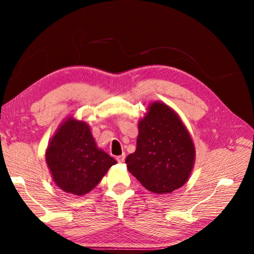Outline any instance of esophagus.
<instances>
[{
  "mask_svg": "<svg viewBox=\"0 0 254 254\" xmlns=\"http://www.w3.org/2000/svg\"><path fill=\"white\" fill-rule=\"evenodd\" d=\"M125 159H126V154H122V155L116 156V161H117L118 163H124Z\"/></svg>",
  "mask_w": 254,
  "mask_h": 254,
  "instance_id": "obj_1",
  "label": "esophagus"
}]
</instances>
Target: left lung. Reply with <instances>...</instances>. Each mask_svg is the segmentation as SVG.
Wrapping results in <instances>:
<instances>
[{
  "label": "left lung",
  "instance_id": "obj_1",
  "mask_svg": "<svg viewBox=\"0 0 254 254\" xmlns=\"http://www.w3.org/2000/svg\"><path fill=\"white\" fill-rule=\"evenodd\" d=\"M137 149L126 164L146 190L170 193L188 181L194 147L178 115L163 103H153L139 123Z\"/></svg>",
  "mask_w": 254,
  "mask_h": 254
}]
</instances>
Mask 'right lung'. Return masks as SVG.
<instances>
[{
  "label": "right lung",
  "instance_id": "obj_1",
  "mask_svg": "<svg viewBox=\"0 0 254 254\" xmlns=\"http://www.w3.org/2000/svg\"><path fill=\"white\" fill-rule=\"evenodd\" d=\"M46 162L56 184L75 195L95 189L116 164L113 157L97 147L88 126L72 118L61 126L50 141Z\"/></svg>",
  "mask_w": 254,
  "mask_h": 254
}]
</instances>
